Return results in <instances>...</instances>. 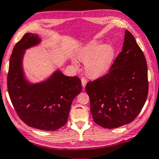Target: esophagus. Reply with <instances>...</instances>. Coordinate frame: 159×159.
<instances>
[{"label": "esophagus", "instance_id": "34e87169", "mask_svg": "<svg viewBox=\"0 0 159 159\" xmlns=\"http://www.w3.org/2000/svg\"><path fill=\"white\" fill-rule=\"evenodd\" d=\"M81 83H82V86L84 88L86 85V83H87V81L84 78H81Z\"/></svg>", "mask_w": 159, "mask_h": 159}]
</instances>
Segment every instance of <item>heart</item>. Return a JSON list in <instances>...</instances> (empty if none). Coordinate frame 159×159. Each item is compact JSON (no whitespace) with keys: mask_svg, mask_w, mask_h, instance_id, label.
I'll return each mask as SVG.
<instances>
[{"mask_svg":"<svg viewBox=\"0 0 159 159\" xmlns=\"http://www.w3.org/2000/svg\"><path fill=\"white\" fill-rule=\"evenodd\" d=\"M116 56L114 46L103 43L100 41L92 40L78 51V57L85 62V70L88 75L96 78L105 75L111 68ZM78 67L76 60L73 61Z\"/></svg>","mask_w":159,"mask_h":159,"instance_id":"obj_1","label":"heart"}]
</instances>
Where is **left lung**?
<instances>
[{
	"instance_id": "1",
	"label": "left lung",
	"mask_w": 159,
	"mask_h": 159,
	"mask_svg": "<svg viewBox=\"0 0 159 159\" xmlns=\"http://www.w3.org/2000/svg\"><path fill=\"white\" fill-rule=\"evenodd\" d=\"M86 91L94 121L102 127H120L138 116L148 93V66L143 51L127 30L122 51L109 73L88 82Z\"/></svg>"
}]
</instances>
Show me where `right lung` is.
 I'll return each mask as SVG.
<instances>
[{
    "mask_svg": "<svg viewBox=\"0 0 159 159\" xmlns=\"http://www.w3.org/2000/svg\"><path fill=\"white\" fill-rule=\"evenodd\" d=\"M41 41L39 35L27 33L16 43L9 61L8 92L16 113L27 126L55 131L67 123L72 102L81 92V81L60 70L40 83L27 80L22 66L25 50Z\"/></svg>",
    "mask_w": 159,
    "mask_h": 159,
    "instance_id": "obj_1",
    "label": "right lung"
}]
</instances>
